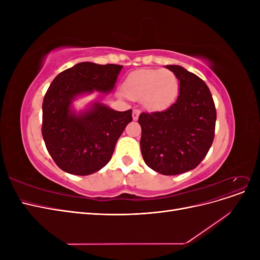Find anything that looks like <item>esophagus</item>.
<instances>
[{
    "instance_id": "obj_1",
    "label": "esophagus",
    "mask_w": 260,
    "mask_h": 260,
    "mask_svg": "<svg viewBox=\"0 0 260 260\" xmlns=\"http://www.w3.org/2000/svg\"><path fill=\"white\" fill-rule=\"evenodd\" d=\"M139 115H140V111H139V109H133V112H132V118H133V120H137L138 118H139Z\"/></svg>"
}]
</instances>
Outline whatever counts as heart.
<instances>
[{"label":"heart","instance_id":"heart-1","mask_svg":"<svg viewBox=\"0 0 260 260\" xmlns=\"http://www.w3.org/2000/svg\"><path fill=\"white\" fill-rule=\"evenodd\" d=\"M179 81L170 70L140 69L128 76L123 92L135 101H142L148 109L169 106L178 95Z\"/></svg>","mask_w":260,"mask_h":260}]
</instances>
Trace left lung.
<instances>
[{
  "mask_svg": "<svg viewBox=\"0 0 260 260\" xmlns=\"http://www.w3.org/2000/svg\"><path fill=\"white\" fill-rule=\"evenodd\" d=\"M180 81L177 101L166 111L142 113L141 153L165 176L183 174L205 158L215 137L216 107L207 84L178 65H167Z\"/></svg>",
  "mask_w": 260,
  "mask_h": 260,
  "instance_id": "1",
  "label": "left lung"
}]
</instances>
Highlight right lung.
<instances>
[{"label": "right lung", "instance_id": "obj_1", "mask_svg": "<svg viewBox=\"0 0 260 260\" xmlns=\"http://www.w3.org/2000/svg\"><path fill=\"white\" fill-rule=\"evenodd\" d=\"M122 66L83 61L58 74L42 104V137L57 166L68 174L88 176L111 160L117 140L132 121V111L117 112L95 102L80 113L73 102L94 91L109 93Z\"/></svg>", "mask_w": 260, "mask_h": 260}]
</instances>
